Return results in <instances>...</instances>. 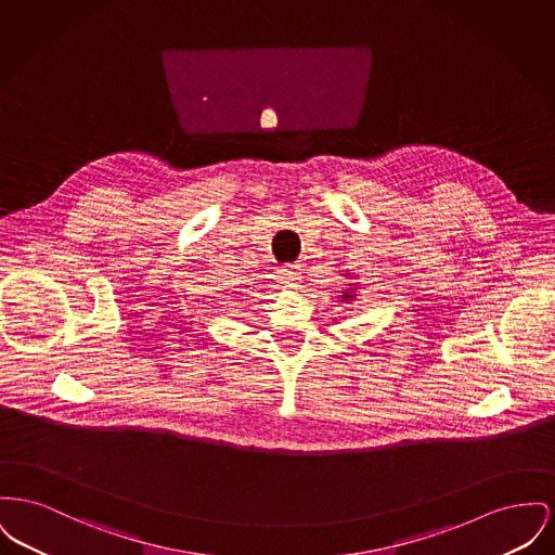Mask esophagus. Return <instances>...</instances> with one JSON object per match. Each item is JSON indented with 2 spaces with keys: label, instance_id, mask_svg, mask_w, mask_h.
Instances as JSON below:
<instances>
[{
  "label": "esophagus",
  "instance_id": "esophagus-1",
  "mask_svg": "<svg viewBox=\"0 0 555 555\" xmlns=\"http://www.w3.org/2000/svg\"><path fill=\"white\" fill-rule=\"evenodd\" d=\"M281 274V281L287 285V287H297V283L301 281V266L299 263H289V266H283V270L279 272Z\"/></svg>",
  "mask_w": 555,
  "mask_h": 555
}]
</instances>
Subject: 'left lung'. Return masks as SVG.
Here are the masks:
<instances>
[{"label": "left lung", "mask_w": 555, "mask_h": 555, "mask_svg": "<svg viewBox=\"0 0 555 555\" xmlns=\"http://www.w3.org/2000/svg\"><path fill=\"white\" fill-rule=\"evenodd\" d=\"M350 297H352V295L344 294V299H350Z\"/></svg>", "instance_id": "1"}]
</instances>
